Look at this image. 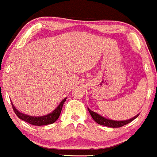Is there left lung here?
Here are the masks:
<instances>
[{"instance_id":"left-lung-1","label":"left lung","mask_w":157,"mask_h":157,"mask_svg":"<svg viewBox=\"0 0 157 157\" xmlns=\"http://www.w3.org/2000/svg\"><path fill=\"white\" fill-rule=\"evenodd\" d=\"M88 111H89L90 116H91L93 119L95 121L97 124H100V125L109 126V127H113V128H117V127H121V126L126 125V124H129V123L132 122L133 120H135L136 118H137V116H139V114H137V116H135L133 118H130L129 120L126 121H113L110 119H107L106 118H104L98 114V113L94 112V111L90 110L89 108H88Z\"/></svg>"}]
</instances>
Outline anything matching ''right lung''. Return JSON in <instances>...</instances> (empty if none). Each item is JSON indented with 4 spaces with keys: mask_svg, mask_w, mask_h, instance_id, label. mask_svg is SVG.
Returning <instances> with one entry per match:
<instances>
[{
    "mask_svg": "<svg viewBox=\"0 0 157 157\" xmlns=\"http://www.w3.org/2000/svg\"><path fill=\"white\" fill-rule=\"evenodd\" d=\"M67 98L63 99L60 101L59 105L56 107V109L52 111V113H49L48 115H45V116H28L26 114H23V113H20V111H18L17 109L15 108L12 102V108L14 109L15 114L17 116V117L20 119H22L24 121H26L28 124H31V125L34 126H44V125H48V124H53L54 122H56L58 120V118H59L60 112H61L62 107H63V105L65 102Z\"/></svg>",
    "mask_w": 157,
    "mask_h": 157,
    "instance_id": "1",
    "label": "right lung"
}]
</instances>
